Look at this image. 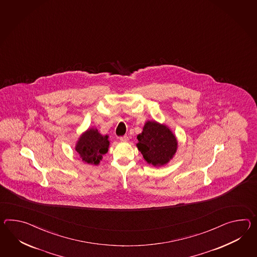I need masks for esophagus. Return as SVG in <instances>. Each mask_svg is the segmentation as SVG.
<instances>
[{"label": "esophagus", "mask_w": 257, "mask_h": 257, "mask_svg": "<svg viewBox=\"0 0 257 257\" xmlns=\"http://www.w3.org/2000/svg\"><path fill=\"white\" fill-rule=\"evenodd\" d=\"M119 140H120L121 142H127V141L129 140V138H128L127 136H123V137H120V138H119Z\"/></svg>", "instance_id": "1"}]
</instances>
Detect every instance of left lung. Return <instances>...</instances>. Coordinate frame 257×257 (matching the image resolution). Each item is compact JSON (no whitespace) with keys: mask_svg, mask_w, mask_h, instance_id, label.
Returning a JSON list of instances; mask_svg holds the SVG:
<instances>
[{"mask_svg":"<svg viewBox=\"0 0 257 257\" xmlns=\"http://www.w3.org/2000/svg\"><path fill=\"white\" fill-rule=\"evenodd\" d=\"M138 151L145 161L155 167L169 163L177 151V139L168 126L156 120H147L138 136Z\"/></svg>","mask_w":257,"mask_h":257,"instance_id":"8db88e82","label":"left lung"}]
</instances>
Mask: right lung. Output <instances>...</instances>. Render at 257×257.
I'll return each instance as SVG.
<instances>
[{
  "mask_svg": "<svg viewBox=\"0 0 257 257\" xmlns=\"http://www.w3.org/2000/svg\"><path fill=\"white\" fill-rule=\"evenodd\" d=\"M108 136H102L96 128H89L78 139L75 151L83 163L98 165L108 151Z\"/></svg>",
  "mask_w": 257,
  "mask_h": 257,
  "instance_id": "1",
  "label": "right lung"
}]
</instances>
